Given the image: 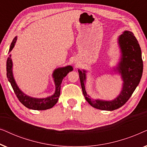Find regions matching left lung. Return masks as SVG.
<instances>
[{
  "label": "left lung",
  "instance_id": "1",
  "mask_svg": "<svg viewBox=\"0 0 147 147\" xmlns=\"http://www.w3.org/2000/svg\"><path fill=\"white\" fill-rule=\"evenodd\" d=\"M122 57L117 67L123 79V88L120 95L112 101L91 100L86 93L84 82L86 71L78 70L80 80L83 94L86 101L92 107L102 110H114L122 107L131 97L136 88L139 84L142 75L143 61L142 59L141 49L133 33L126 31L118 39Z\"/></svg>",
  "mask_w": 147,
  "mask_h": 147
}]
</instances>
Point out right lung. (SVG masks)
I'll list each match as a JSON object with an SVG mask.
<instances>
[{
    "label": "right lung",
    "mask_w": 147,
    "mask_h": 147,
    "mask_svg": "<svg viewBox=\"0 0 147 147\" xmlns=\"http://www.w3.org/2000/svg\"><path fill=\"white\" fill-rule=\"evenodd\" d=\"M16 41H17V37L14 38L13 41H12L9 52L11 51V50L13 49ZM10 57H11V55H10ZM12 67H13L12 60L11 57H9L7 61V76L8 80L11 83L12 88H13L14 92H15L16 96H17L19 101L25 107L29 108V109L35 110H44L49 109L57 103L60 95L61 84L62 81H63V79L67 76V74L69 71H71L73 70V67L70 65L66 66V67H64L58 68V69H55L53 74L54 82H55V93L53 96H49V97L42 98V99H38V98L29 97V96L23 93L19 90L15 80H14Z\"/></svg>",
    "instance_id": "add662e5"
}]
</instances>
